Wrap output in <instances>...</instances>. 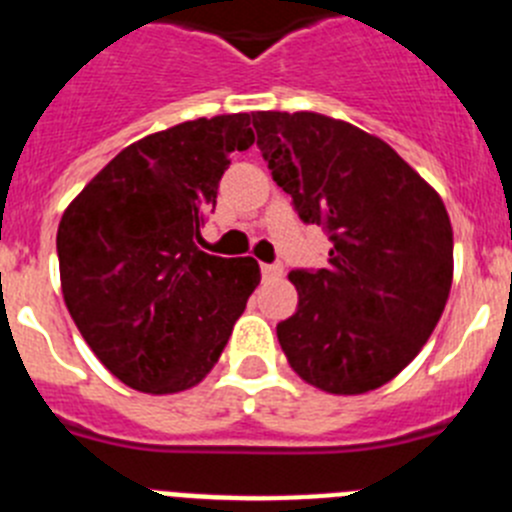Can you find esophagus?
Segmentation results:
<instances>
[{
    "label": "esophagus",
    "instance_id": "1",
    "mask_svg": "<svg viewBox=\"0 0 512 512\" xmlns=\"http://www.w3.org/2000/svg\"><path fill=\"white\" fill-rule=\"evenodd\" d=\"M261 271H264L266 279H274V277H282V264H261Z\"/></svg>",
    "mask_w": 512,
    "mask_h": 512
}]
</instances>
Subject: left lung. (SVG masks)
<instances>
[{"mask_svg":"<svg viewBox=\"0 0 512 512\" xmlns=\"http://www.w3.org/2000/svg\"><path fill=\"white\" fill-rule=\"evenodd\" d=\"M256 146L325 269L289 271L297 312L277 325L289 366L333 395L377 390L431 338L454 277V233L436 189L384 140L318 112H256Z\"/></svg>","mask_w":512,"mask_h":512,"instance_id":"1","label":"left lung"}]
</instances>
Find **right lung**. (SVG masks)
I'll list each match as a JSON object with an SVG mask.
<instances>
[{
    "label": "right lung",
    "instance_id": "right-lung-1",
    "mask_svg": "<svg viewBox=\"0 0 512 512\" xmlns=\"http://www.w3.org/2000/svg\"><path fill=\"white\" fill-rule=\"evenodd\" d=\"M251 115L189 120L117 153L58 225L63 300L120 382L151 395L194 387L223 354L261 279L251 256L197 243Z\"/></svg>",
    "mask_w": 512,
    "mask_h": 512
}]
</instances>
